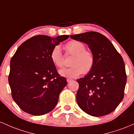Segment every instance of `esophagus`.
Wrapping results in <instances>:
<instances>
[{
    "label": "esophagus",
    "instance_id": "esophagus-1",
    "mask_svg": "<svg viewBox=\"0 0 134 134\" xmlns=\"http://www.w3.org/2000/svg\"><path fill=\"white\" fill-rule=\"evenodd\" d=\"M66 80H67V82L68 83H69V82H71L72 80H73L72 79H66Z\"/></svg>",
    "mask_w": 134,
    "mask_h": 134
}]
</instances>
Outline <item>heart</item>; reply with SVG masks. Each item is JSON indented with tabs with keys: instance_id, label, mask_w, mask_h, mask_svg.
Here are the masks:
<instances>
[{
	"instance_id": "obj_1",
	"label": "heart",
	"mask_w": 134,
	"mask_h": 134,
	"mask_svg": "<svg viewBox=\"0 0 134 134\" xmlns=\"http://www.w3.org/2000/svg\"><path fill=\"white\" fill-rule=\"evenodd\" d=\"M67 54L73 55L71 60V66L59 70L60 75L69 79H74L80 75H86L90 73L95 63L94 55L91 51L86 50L83 43L78 40H70L64 46ZM50 58L55 66L63 67L64 58L61 48L55 46L50 53Z\"/></svg>"
}]
</instances>
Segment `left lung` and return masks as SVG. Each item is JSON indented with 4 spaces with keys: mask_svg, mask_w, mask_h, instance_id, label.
Returning a JSON list of instances; mask_svg holds the SVG:
<instances>
[{
    "mask_svg": "<svg viewBox=\"0 0 134 134\" xmlns=\"http://www.w3.org/2000/svg\"><path fill=\"white\" fill-rule=\"evenodd\" d=\"M70 37L87 43L95 58L91 72L76 80L79 83L78 105L93 116L111 113L124 97L127 75L122 57L109 39L100 33L88 31Z\"/></svg>",
    "mask_w": 134,
    "mask_h": 134,
    "instance_id": "1",
    "label": "left lung"
}]
</instances>
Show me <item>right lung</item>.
Here are the masks:
<instances>
[{
    "label": "right lung",
    "mask_w": 134,
    "mask_h": 134,
    "mask_svg": "<svg viewBox=\"0 0 134 134\" xmlns=\"http://www.w3.org/2000/svg\"><path fill=\"white\" fill-rule=\"evenodd\" d=\"M68 37L34 36L24 42L11 58L9 83L13 99L23 111L43 115L56 106L67 82L57 71L50 53Z\"/></svg>",
    "instance_id": "right-lung-1"
}]
</instances>
